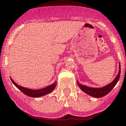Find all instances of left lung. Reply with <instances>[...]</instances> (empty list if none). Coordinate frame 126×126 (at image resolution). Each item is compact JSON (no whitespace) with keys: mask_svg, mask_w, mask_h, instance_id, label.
<instances>
[{"mask_svg":"<svg viewBox=\"0 0 126 126\" xmlns=\"http://www.w3.org/2000/svg\"><path fill=\"white\" fill-rule=\"evenodd\" d=\"M120 73H121V66H120V63H119L118 73L116 75L114 80L107 85L101 87H91L83 85V84L79 83L78 81L77 84L79 87L81 89V90L84 93L87 94V95H90V96H93V97L101 98L109 93L111 90L115 87V86L116 85V83L118 81L119 79H120Z\"/></svg>","mask_w":126,"mask_h":126,"instance_id":"left-lung-1","label":"left lung"}]
</instances>
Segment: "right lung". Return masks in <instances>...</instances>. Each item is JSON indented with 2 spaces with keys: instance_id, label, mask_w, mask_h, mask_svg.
<instances>
[{
  "instance_id": "obj_1",
  "label": "right lung",
  "mask_w": 126,
  "mask_h": 126,
  "mask_svg": "<svg viewBox=\"0 0 126 126\" xmlns=\"http://www.w3.org/2000/svg\"><path fill=\"white\" fill-rule=\"evenodd\" d=\"M11 80L13 82V84L15 85V86L17 87L18 89L21 91V92H23V94L25 95H26L27 96H31V97L33 98H38L40 97V96H44V95L48 94L52 92L53 91H54V89L55 88V86L57 85V81H55L54 83L53 84H51V85L45 87V88L41 89H31L26 88V87H22L21 86L18 85V84H17L10 77Z\"/></svg>"
}]
</instances>
